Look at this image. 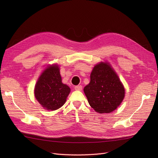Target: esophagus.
Segmentation results:
<instances>
[{"mask_svg": "<svg viewBox=\"0 0 158 158\" xmlns=\"http://www.w3.org/2000/svg\"><path fill=\"white\" fill-rule=\"evenodd\" d=\"M74 89L76 90H82V85H76L74 87Z\"/></svg>", "mask_w": 158, "mask_h": 158, "instance_id": "34e87169", "label": "esophagus"}]
</instances>
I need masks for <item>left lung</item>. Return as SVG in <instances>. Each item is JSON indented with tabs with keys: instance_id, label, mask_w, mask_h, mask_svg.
Here are the masks:
<instances>
[{
	"instance_id": "1",
	"label": "left lung",
	"mask_w": 158,
	"mask_h": 158,
	"mask_svg": "<svg viewBox=\"0 0 158 158\" xmlns=\"http://www.w3.org/2000/svg\"><path fill=\"white\" fill-rule=\"evenodd\" d=\"M89 106L99 113L116 109L125 97V88L118 76L107 63L94 66L90 82L84 88Z\"/></svg>"
}]
</instances>
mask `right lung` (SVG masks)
I'll return each instance as SVG.
<instances>
[{
	"label": "right lung",
	"mask_w": 158,
	"mask_h": 158,
	"mask_svg": "<svg viewBox=\"0 0 158 158\" xmlns=\"http://www.w3.org/2000/svg\"><path fill=\"white\" fill-rule=\"evenodd\" d=\"M70 89L62 82L58 66L47 68L38 79L35 86V96L47 110L58 109L64 104Z\"/></svg>",
	"instance_id": "right-lung-1"
}]
</instances>
